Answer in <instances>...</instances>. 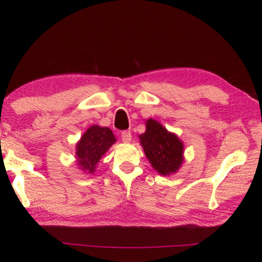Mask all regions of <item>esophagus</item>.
Wrapping results in <instances>:
<instances>
[{"instance_id": "esophagus-1", "label": "esophagus", "mask_w": 262, "mask_h": 262, "mask_svg": "<svg viewBox=\"0 0 262 262\" xmlns=\"http://www.w3.org/2000/svg\"><path fill=\"white\" fill-rule=\"evenodd\" d=\"M121 140L123 142H126V143H128V142H130L132 141V133L130 132H122Z\"/></svg>"}]
</instances>
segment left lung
I'll return each instance as SVG.
<instances>
[{
  "label": "left lung",
  "mask_w": 262,
  "mask_h": 262,
  "mask_svg": "<svg viewBox=\"0 0 262 262\" xmlns=\"http://www.w3.org/2000/svg\"><path fill=\"white\" fill-rule=\"evenodd\" d=\"M145 157L161 176L177 173L185 161L184 142L155 119L145 120V132L139 135Z\"/></svg>",
  "instance_id": "obj_1"
}]
</instances>
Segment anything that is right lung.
Here are the masks:
<instances>
[{
	"label": "right lung",
	"instance_id": "obj_1",
	"mask_svg": "<svg viewBox=\"0 0 262 262\" xmlns=\"http://www.w3.org/2000/svg\"><path fill=\"white\" fill-rule=\"evenodd\" d=\"M117 142L108 127L92 125L89 127L76 143V163L83 173L94 174L97 164L107 150Z\"/></svg>",
	"mask_w": 262,
	"mask_h": 262
}]
</instances>
